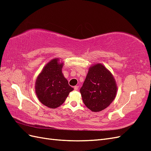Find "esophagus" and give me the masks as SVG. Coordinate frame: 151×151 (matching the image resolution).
I'll use <instances>...</instances> for the list:
<instances>
[{
  "mask_svg": "<svg viewBox=\"0 0 151 151\" xmlns=\"http://www.w3.org/2000/svg\"><path fill=\"white\" fill-rule=\"evenodd\" d=\"M74 90L75 91H78L79 90V86H75L74 87Z\"/></svg>",
  "mask_w": 151,
  "mask_h": 151,
  "instance_id": "esophagus-1",
  "label": "esophagus"
}]
</instances>
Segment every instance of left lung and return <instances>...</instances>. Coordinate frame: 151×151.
I'll list each match as a JSON object with an SVG mask.
<instances>
[{"instance_id":"8db88e82","label":"left lung","mask_w":151,"mask_h":151,"mask_svg":"<svg viewBox=\"0 0 151 151\" xmlns=\"http://www.w3.org/2000/svg\"><path fill=\"white\" fill-rule=\"evenodd\" d=\"M117 89L111 72L101 63H96L89 68L80 92L86 107L93 112H99L113 102Z\"/></svg>"}]
</instances>
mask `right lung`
Returning <instances> with one entry per match:
<instances>
[{
  "label": "right lung",
  "mask_w": 151,
  "mask_h": 151,
  "mask_svg": "<svg viewBox=\"0 0 151 151\" xmlns=\"http://www.w3.org/2000/svg\"><path fill=\"white\" fill-rule=\"evenodd\" d=\"M63 63L55 58L48 62L35 82V92L39 101L50 108H57L65 101L74 88L62 74Z\"/></svg>",
  "instance_id": "1"
}]
</instances>
